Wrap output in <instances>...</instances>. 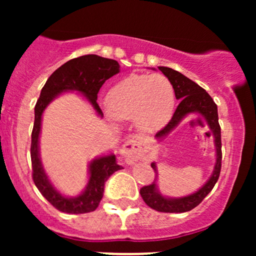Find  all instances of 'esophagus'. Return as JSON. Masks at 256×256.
Returning <instances> with one entry per match:
<instances>
[{
    "mask_svg": "<svg viewBox=\"0 0 256 256\" xmlns=\"http://www.w3.org/2000/svg\"><path fill=\"white\" fill-rule=\"evenodd\" d=\"M146 146L140 137H132L128 142L124 143L120 154L125 158L128 164H134L146 155Z\"/></svg>",
    "mask_w": 256,
    "mask_h": 256,
    "instance_id": "34e87169",
    "label": "esophagus"
}]
</instances>
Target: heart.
Masks as SVG:
<instances>
[{"label":"heart","instance_id":"b5f03b06","mask_svg":"<svg viewBox=\"0 0 256 256\" xmlns=\"http://www.w3.org/2000/svg\"><path fill=\"white\" fill-rule=\"evenodd\" d=\"M106 102L114 119L134 120L140 130L155 132L172 118L176 92L165 76L131 74L110 88Z\"/></svg>","mask_w":256,"mask_h":256}]
</instances>
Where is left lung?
Masks as SVG:
<instances>
[{"label":"left lung","instance_id":"8db88e82","mask_svg":"<svg viewBox=\"0 0 256 256\" xmlns=\"http://www.w3.org/2000/svg\"><path fill=\"white\" fill-rule=\"evenodd\" d=\"M158 70L170 79L173 88H174L176 98L180 100V102H179L177 110H176L168 124L155 134V138L162 140V138L168 136L180 124L182 120L190 114L204 116L214 136V146H216V165H214L212 176L206 182L204 185H202L201 189H198L192 195L183 196V198H166L158 189V168L155 162H152V167L155 172L154 182L150 185H146L140 189V192L143 201L152 210L164 213H183L192 210V208L201 204L202 200L212 192L214 185L218 182L220 170H222V132H220L218 119V108L214 104L213 98L208 95L207 91L202 89L192 79L185 77L184 74L170 68V67L158 66Z\"/></svg>","mask_w":256,"mask_h":256}]
</instances>
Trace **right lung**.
<instances>
[{
    "label": "right lung",
    "mask_w": 256,
    "mask_h": 256,
    "mask_svg": "<svg viewBox=\"0 0 256 256\" xmlns=\"http://www.w3.org/2000/svg\"><path fill=\"white\" fill-rule=\"evenodd\" d=\"M120 72L118 61L98 55H83L67 61L58 67L40 91L34 106V124L31 134L32 178L40 194L60 212L68 214L89 213L98 207L104 198V184L114 172L122 168L116 164V155H104L94 158L89 164V180L85 189L74 198H67L55 189L44 171L40 155V134L43 112L52 100L67 91L82 94L98 116H104L98 104V94L107 79Z\"/></svg>",
    "instance_id": "right-lung-1"
}]
</instances>
